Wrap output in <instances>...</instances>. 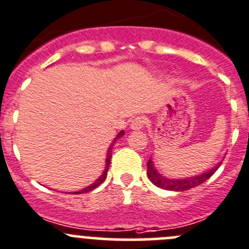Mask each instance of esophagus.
<instances>
[{
    "label": "esophagus",
    "mask_w": 249,
    "mask_h": 249,
    "mask_svg": "<svg viewBox=\"0 0 249 249\" xmlns=\"http://www.w3.org/2000/svg\"><path fill=\"white\" fill-rule=\"evenodd\" d=\"M143 126H144V120L143 118L141 117L135 118V119L131 122V124H130L131 130H135V131H139V130L143 129Z\"/></svg>",
    "instance_id": "34e87169"
}]
</instances>
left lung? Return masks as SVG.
<instances>
[{
    "mask_svg": "<svg viewBox=\"0 0 249 249\" xmlns=\"http://www.w3.org/2000/svg\"><path fill=\"white\" fill-rule=\"evenodd\" d=\"M223 161V160H221ZM221 161H218L214 166H212L208 170L203 171V173L198 174V175L195 176H187V178H166V176L161 175L158 171V169L156 168L153 163V159L152 157L149 158V160L147 161V176H148L149 181H151L153 185H156L157 187L163 190H168V191H186V190L194 189L196 186L201 185L204 181L208 180L214 173L219 169Z\"/></svg>",
    "mask_w": 249,
    "mask_h": 249,
    "instance_id": "obj_1",
    "label": "left lung"
}]
</instances>
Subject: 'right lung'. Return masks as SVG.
Wrapping results in <instances>:
<instances>
[{
    "instance_id": "right-lung-1",
    "label": "right lung",
    "mask_w": 249,
    "mask_h": 249,
    "mask_svg": "<svg viewBox=\"0 0 249 249\" xmlns=\"http://www.w3.org/2000/svg\"><path fill=\"white\" fill-rule=\"evenodd\" d=\"M125 132L124 130H122V131L119 132V134L117 135V136L114 137V140L112 141V143H110L109 148L107 149V158H106V165H105V170L102 171V174L100 175V178H96V181H93L92 183H90V185L88 186V187H85V189L83 190H79V191H75L73 192V195H80V194H86V192H90L92 191V190H95L97 186H100L101 183L103 182V181L106 180V178H107V173H108V169H109V164H110V158H112V149H113V146L115 144V142H117V140H119L120 137L124 136Z\"/></svg>"
}]
</instances>
